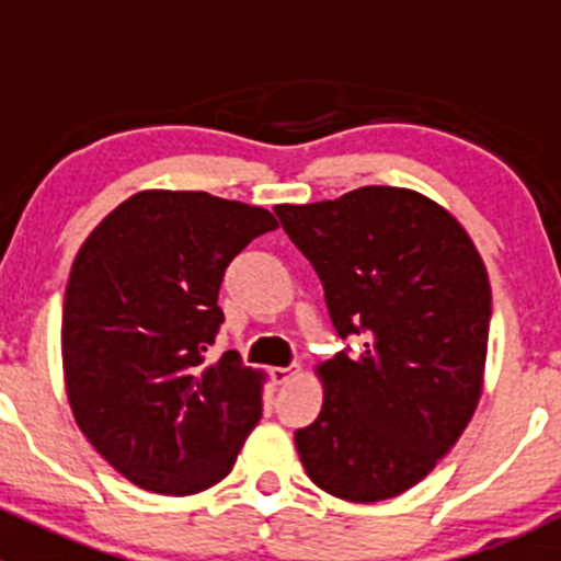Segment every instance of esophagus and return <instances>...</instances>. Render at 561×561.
<instances>
[{"instance_id":"1","label":"esophagus","mask_w":561,"mask_h":561,"mask_svg":"<svg viewBox=\"0 0 561 561\" xmlns=\"http://www.w3.org/2000/svg\"><path fill=\"white\" fill-rule=\"evenodd\" d=\"M296 375H298V366H274V369H271V380H274L276 386L290 382Z\"/></svg>"}]
</instances>
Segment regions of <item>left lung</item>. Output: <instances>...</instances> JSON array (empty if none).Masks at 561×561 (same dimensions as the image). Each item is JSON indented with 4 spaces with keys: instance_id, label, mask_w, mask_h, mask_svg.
I'll use <instances>...</instances> for the list:
<instances>
[{
    "instance_id": "1",
    "label": "left lung",
    "mask_w": 561,
    "mask_h": 561,
    "mask_svg": "<svg viewBox=\"0 0 561 561\" xmlns=\"http://www.w3.org/2000/svg\"><path fill=\"white\" fill-rule=\"evenodd\" d=\"M274 211L320 276L339 336L364 339L317 366L325 399L296 432L304 469L339 500L399 496L478 407L491 322L483 260L456 217L399 186Z\"/></svg>"
}]
</instances>
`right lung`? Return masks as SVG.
<instances>
[{
  "instance_id": "1",
  "label": "right lung",
  "mask_w": 561,
  "mask_h": 561,
  "mask_svg": "<svg viewBox=\"0 0 561 561\" xmlns=\"http://www.w3.org/2000/svg\"><path fill=\"white\" fill-rule=\"evenodd\" d=\"M274 214L208 192H138L92 230L61 314L78 428L129 483L197 494L233 469L263 415V375L236 350L208 364L230 260Z\"/></svg>"
}]
</instances>
